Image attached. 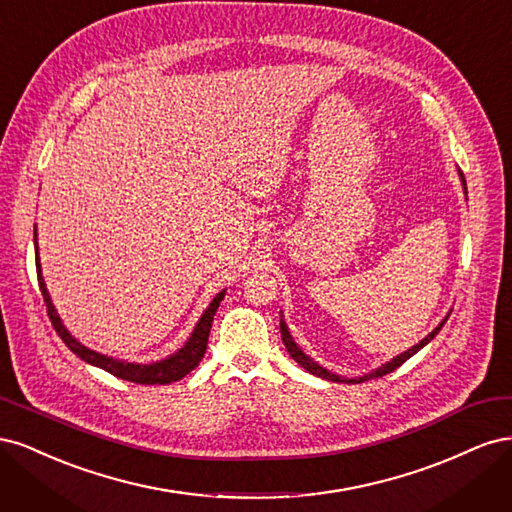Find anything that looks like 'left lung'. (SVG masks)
Wrapping results in <instances>:
<instances>
[{
	"instance_id": "left-lung-1",
	"label": "left lung",
	"mask_w": 512,
	"mask_h": 512,
	"mask_svg": "<svg viewBox=\"0 0 512 512\" xmlns=\"http://www.w3.org/2000/svg\"><path fill=\"white\" fill-rule=\"evenodd\" d=\"M459 177H461V183H463V190H466V194H468V188H466V177H463V173L459 170ZM451 316V314H448ZM448 316L438 324L436 329H433L425 339H421V342H418L416 346H412L410 350H406V352H401L399 356H395L393 361H389V363H384L382 367H378V369H374V371H369V374H365V376H361V378H344V376H337V374H333V371H329V369H324V367H320L314 359H309V356L294 344V339H292V335H290V331H288V327H286V322H284V318L280 320V333H282V342H284V346H286V350L290 352V356L294 361H297L303 369H307L309 374H314V376H318V378H324V380H331V382H344V384H359V382H365V380H369V378H382V376H386V374H391V371H395L399 365H404L410 356H414L418 350H421L423 346H427L433 337H436L438 333H440V329L444 327V322L448 320Z\"/></svg>"
}]
</instances>
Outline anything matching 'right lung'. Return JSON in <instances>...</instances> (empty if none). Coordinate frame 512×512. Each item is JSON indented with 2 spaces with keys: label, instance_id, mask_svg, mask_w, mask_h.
I'll use <instances>...</instances> for the list:
<instances>
[{
  "label": "right lung",
  "instance_id": "add662e5",
  "mask_svg": "<svg viewBox=\"0 0 512 512\" xmlns=\"http://www.w3.org/2000/svg\"><path fill=\"white\" fill-rule=\"evenodd\" d=\"M34 247H36V271H38V284H40V292L44 297L46 303V312H49V318L53 322V329L57 331V335L64 339V344L76 354L81 356V359L89 365H96L108 374H113L121 380H128V382H136V384H170V382H177L183 376H188L190 371L200 363V359L205 356L207 350V339H209V331H211V322L215 312H218L220 301L224 299L226 290L215 294V299L209 303V307L205 309V314L200 316L198 324L194 327L192 335L188 342L183 344V348H179L175 354L166 356L162 361L156 363H128V361H119L113 359V356H106L100 354L96 350H91L87 346H83L79 339L72 337L70 331L64 327V322H61L57 309L51 301V294L46 290V284L42 280V269H40V258H38V243H36V230H34Z\"/></svg>",
  "mask_w": 512,
  "mask_h": 512
}]
</instances>
